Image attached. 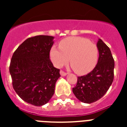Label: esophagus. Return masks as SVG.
<instances>
[{
	"instance_id": "1",
	"label": "esophagus",
	"mask_w": 127,
	"mask_h": 127,
	"mask_svg": "<svg viewBox=\"0 0 127 127\" xmlns=\"http://www.w3.org/2000/svg\"><path fill=\"white\" fill-rule=\"evenodd\" d=\"M60 74H61V75L63 76H66L67 74V73L65 72H64L63 70H61V71H60Z\"/></svg>"
}]
</instances>
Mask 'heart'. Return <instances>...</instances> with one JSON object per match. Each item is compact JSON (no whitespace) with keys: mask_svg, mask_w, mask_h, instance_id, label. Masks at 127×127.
<instances>
[{"mask_svg":"<svg viewBox=\"0 0 127 127\" xmlns=\"http://www.w3.org/2000/svg\"><path fill=\"white\" fill-rule=\"evenodd\" d=\"M52 47L50 58L54 65L61 68L68 62L76 73L85 74L92 71L98 60V48L95 43L81 37H70Z\"/></svg>","mask_w":127,"mask_h":127,"instance_id":"b5f03b06","label":"heart"}]
</instances>
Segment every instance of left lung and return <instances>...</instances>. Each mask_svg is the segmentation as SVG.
I'll list each match as a JSON object with an SVG mask.
<instances>
[{
  "instance_id": "1",
  "label": "left lung",
  "mask_w": 127,
  "mask_h": 127,
  "mask_svg": "<svg viewBox=\"0 0 127 127\" xmlns=\"http://www.w3.org/2000/svg\"><path fill=\"white\" fill-rule=\"evenodd\" d=\"M99 59L95 67L86 75L78 76L72 92L76 98L86 103L101 98L111 86L114 78V59L110 49L101 39L97 43Z\"/></svg>"
}]
</instances>
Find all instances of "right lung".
Wrapping results in <instances>:
<instances>
[{
    "mask_svg": "<svg viewBox=\"0 0 127 127\" xmlns=\"http://www.w3.org/2000/svg\"><path fill=\"white\" fill-rule=\"evenodd\" d=\"M54 37L37 35L25 40L13 54L10 64L12 86L21 99L35 106L51 99L61 76L49 59Z\"/></svg>",
    "mask_w": 127,
    "mask_h": 127,
    "instance_id": "add662e5",
    "label": "right lung"
}]
</instances>
